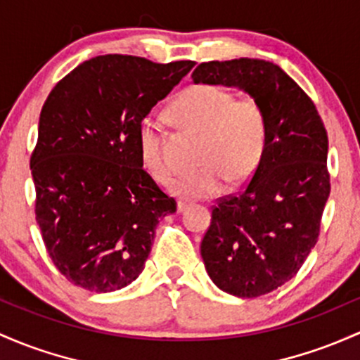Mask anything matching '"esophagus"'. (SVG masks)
Masks as SVG:
<instances>
[{"mask_svg": "<svg viewBox=\"0 0 360 360\" xmlns=\"http://www.w3.org/2000/svg\"><path fill=\"white\" fill-rule=\"evenodd\" d=\"M189 205H191V203H189V201H186V200H179V201H177V212H179V213L186 212Z\"/></svg>", "mask_w": 360, "mask_h": 360, "instance_id": "34e87169", "label": "esophagus"}]
</instances>
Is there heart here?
<instances>
[{"mask_svg": "<svg viewBox=\"0 0 360 360\" xmlns=\"http://www.w3.org/2000/svg\"><path fill=\"white\" fill-rule=\"evenodd\" d=\"M174 121L203 136L198 169L181 174L171 184L176 195L210 198L224 189L225 181L239 186L252 176L266 147V114L256 98H234L219 85H191L179 94L169 109ZM162 129L152 117L140 122L138 141L141 159L155 179H171L172 164L162 148Z\"/></svg>", "mask_w": 360, "mask_h": 360, "instance_id": "1", "label": "heart"}]
</instances>
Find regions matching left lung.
<instances>
[{"mask_svg": "<svg viewBox=\"0 0 360 360\" xmlns=\"http://www.w3.org/2000/svg\"><path fill=\"white\" fill-rule=\"evenodd\" d=\"M191 78L236 86L266 114L262 160L243 193L213 207L200 248L220 290L259 297L294 278L318 240L330 196L325 124L306 92L270 61L201 63Z\"/></svg>", "mask_w": 360, "mask_h": 360, "instance_id": "1", "label": "left lung"}]
</instances>
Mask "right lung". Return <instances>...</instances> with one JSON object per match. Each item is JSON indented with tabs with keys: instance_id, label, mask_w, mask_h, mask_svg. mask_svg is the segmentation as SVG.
<instances>
[{
	"instance_id": "right-lung-1",
	"label": "right lung",
	"mask_w": 360,
	"mask_h": 360,
	"mask_svg": "<svg viewBox=\"0 0 360 360\" xmlns=\"http://www.w3.org/2000/svg\"><path fill=\"white\" fill-rule=\"evenodd\" d=\"M195 65L105 54L51 90L30 157L35 220L73 285L105 294L145 268L159 220L176 201L143 169L140 122Z\"/></svg>"
}]
</instances>
